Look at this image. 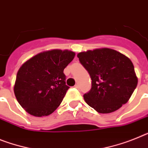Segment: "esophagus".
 <instances>
[{
  "label": "esophagus",
  "mask_w": 148,
  "mask_h": 148,
  "mask_svg": "<svg viewBox=\"0 0 148 148\" xmlns=\"http://www.w3.org/2000/svg\"><path fill=\"white\" fill-rule=\"evenodd\" d=\"M75 88H77V89H79V88H80V87H79V84H76L75 85Z\"/></svg>",
  "instance_id": "34e87169"
}]
</instances>
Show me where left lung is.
<instances>
[{"label": "left lung", "instance_id": "obj_1", "mask_svg": "<svg viewBox=\"0 0 148 148\" xmlns=\"http://www.w3.org/2000/svg\"><path fill=\"white\" fill-rule=\"evenodd\" d=\"M77 57L92 80L91 89L84 95L87 104L99 113L108 114L128 102L138 84L130 59L108 48L83 51Z\"/></svg>", "mask_w": 148, "mask_h": 148}]
</instances>
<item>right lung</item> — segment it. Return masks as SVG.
Here are the masks:
<instances>
[{
	"label": "right lung",
	"instance_id": "add662e5",
	"mask_svg": "<svg viewBox=\"0 0 148 148\" xmlns=\"http://www.w3.org/2000/svg\"><path fill=\"white\" fill-rule=\"evenodd\" d=\"M75 55L69 50L52 49L39 53L21 66L14 93L27 113L42 117L56 110L69 88L64 69Z\"/></svg>",
	"mask_w": 148,
	"mask_h": 148
}]
</instances>
